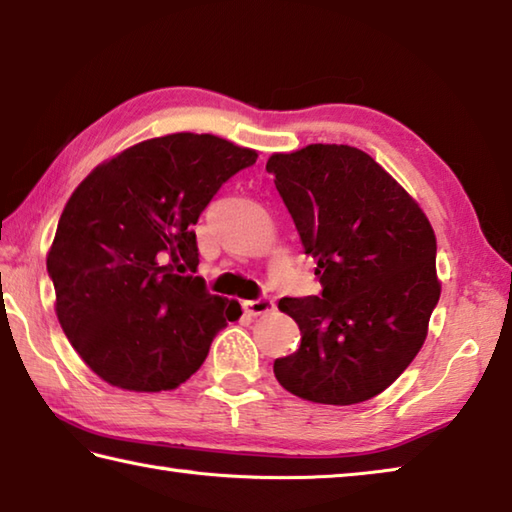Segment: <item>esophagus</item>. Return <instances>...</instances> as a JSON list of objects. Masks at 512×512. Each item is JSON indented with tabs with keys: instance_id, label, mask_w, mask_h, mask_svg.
<instances>
[{
	"instance_id": "34e87169",
	"label": "esophagus",
	"mask_w": 512,
	"mask_h": 512,
	"mask_svg": "<svg viewBox=\"0 0 512 512\" xmlns=\"http://www.w3.org/2000/svg\"><path fill=\"white\" fill-rule=\"evenodd\" d=\"M274 307H276L274 298H269V296H260V298H256V301L245 303L247 314H252V316H263V314L274 312Z\"/></svg>"
}]
</instances>
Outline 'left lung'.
Listing matches in <instances>:
<instances>
[{
  "mask_svg": "<svg viewBox=\"0 0 512 512\" xmlns=\"http://www.w3.org/2000/svg\"><path fill=\"white\" fill-rule=\"evenodd\" d=\"M267 171L316 260L318 296L281 298L301 330L274 361L287 392L325 406L368 401L399 379L441 294L428 216L379 162L347 144L272 153Z\"/></svg>",
  "mask_w": 512,
  "mask_h": 512,
  "instance_id": "1",
  "label": "left lung"
}]
</instances>
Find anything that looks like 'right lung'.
<instances>
[{"label": "right lung", "instance_id": "1", "mask_svg": "<svg viewBox=\"0 0 512 512\" xmlns=\"http://www.w3.org/2000/svg\"><path fill=\"white\" fill-rule=\"evenodd\" d=\"M256 158L211 133H171L120 151L77 185L46 269L57 321L102 381L176 390L227 321L243 314L189 272L198 267L202 209Z\"/></svg>", "mask_w": 512, "mask_h": 512}]
</instances>
